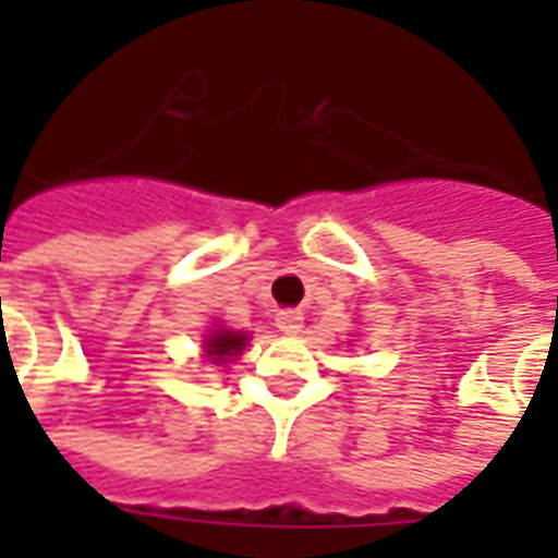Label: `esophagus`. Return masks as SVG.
<instances>
[{"instance_id": "34e87169", "label": "esophagus", "mask_w": 558, "mask_h": 558, "mask_svg": "<svg viewBox=\"0 0 558 558\" xmlns=\"http://www.w3.org/2000/svg\"><path fill=\"white\" fill-rule=\"evenodd\" d=\"M280 332H289V336H295V332L304 330V313L301 310H280L278 318H275Z\"/></svg>"}]
</instances>
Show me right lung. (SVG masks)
<instances>
[{"label":"right lung","instance_id":"obj_1","mask_svg":"<svg viewBox=\"0 0 558 558\" xmlns=\"http://www.w3.org/2000/svg\"><path fill=\"white\" fill-rule=\"evenodd\" d=\"M248 344V336L245 332H236V330H210L205 336V353H208L210 365H226L228 359L240 356Z\"/></svg>","mask_w":558,"mask_h":558}]
</instances>
